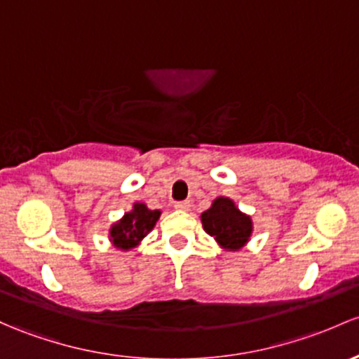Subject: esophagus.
<instances>
[{
    "label": "esophagus",
    "mask_w": 359,
    "mask_h": 359,
    "mask_svg": "<svg viewBox=\"0 0 359 359\" xmlns=\"http://www.w3.org/2000/svg\"><path fill=\"white\" fill-rule=\"evenodd\" d=\"M175 206L177 210H180V211H187L189 210V206H191V203L189 201H175Z\"/></svg>",
    "instance_id": "1"
}]
</instances>
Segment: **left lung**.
Masks as SVG:
<instances>
[{
  "label": "left lung",
  "instance_id": "left-lung-1",
  "mask_svg": "<svg viewBox=\"0 0 359 359\" xmlns=\"http://www.w3.org/2000/svg\"><path fill=\"white\" fill-rule=\"evenodd\" d=\"M201 222L206 233L229 251L243 248L252 232L251 218L239 211L229 198L215 199L211 208L201 215Z\"/></svg>",
  "mask_w": 359,
  "mask_h": 359
}]
</instances>
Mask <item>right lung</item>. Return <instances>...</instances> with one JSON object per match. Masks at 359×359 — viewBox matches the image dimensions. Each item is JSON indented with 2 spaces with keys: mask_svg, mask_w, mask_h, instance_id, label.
<instances>
[{
  "mask_svg": "<svg viewBox=\"0 0 359 359\" xmlns=\"http://www.w3.org/2000/svg\"><path fill=\"white\" fill-rule=\"evenodd\" d=\"M160 218V211L149 210L142 203H135L134 210L123 215L120 222H116L110 230L113 246L118 249H132L137 246L146 233L153 230Z\"/></svg>",
  "mask_w": 359,
  "mask_h": 359,
  "instance_id": "obj_1",
  "label": "right lung"
}]
</instances>
